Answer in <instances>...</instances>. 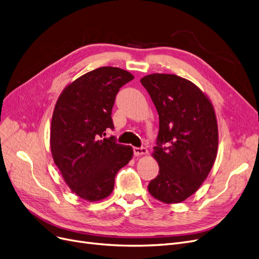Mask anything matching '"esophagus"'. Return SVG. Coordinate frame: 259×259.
Instances as JSON below:
<instances>
[{
	"label": "esophagus",
	"instance_id": "obj_1",
	"mask_svg": "<svg viewBox=\"0 0 259 259\" xmlns=\"http://www.w3.org/2000/svg\"><path fill=\"white\" fill-rule=\"evenodd\" d=\"M133 152H135L136 156H140V155H146L148 150L146 147H133Z\"/></svg>",
	"mask_w": 259,
	"mask_h": 259
}]
</instances>
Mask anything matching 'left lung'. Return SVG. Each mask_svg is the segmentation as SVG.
I'll return each mask as SVG.
<instances>
[{
    "label": "left lung",
    "mask_w": 259,
    "mask_h": 259,
    "mask_svg": "<svg viewBox=\"0 0 259 259\" xmlns=\"http://www.w3.org/2000/svg\"><path fill=\"white\" fill-rule=\"evenodd\" d=\"M159 114L154 158L159 174L149 193L165 204L184 202L202 186L218 150V123L211 102L195 84L176 74L141 79Z\"/></svg>",
    "instance_id": "8db88e82"
}]
</instances>
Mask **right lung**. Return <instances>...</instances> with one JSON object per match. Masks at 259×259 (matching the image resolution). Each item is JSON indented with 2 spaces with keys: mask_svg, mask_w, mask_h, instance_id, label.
Masks as SVG:
<instances>
[{
  "mask_svg": "<svg viewBox=\"0 0 259 259\" xmlns=\"http://www.w3.org/2000/svg\"><path fill=\"white\" fill-rule=\"evenodd\" d=\"M133 78L117 67H100L67 86L55 104L50 136L54 163L72 192L90 202L112 193L117 171L133 156L131 146L118 144L113 136L104 138L114 129L115 97Z\"/></svg>",
  "mask_w": 259,
  "mask_h": 259,
  "instance_id": "1",
  "label": "right lung"
}]
</instances>
